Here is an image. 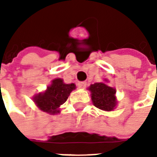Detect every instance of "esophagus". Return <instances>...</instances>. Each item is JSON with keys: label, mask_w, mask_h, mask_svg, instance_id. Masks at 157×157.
Masks as SVG:
<instances>
[{"label": "esophagus", "mask_w": 157, "mask_h": 157, "mask_svg": "<svg viewBox=\"0 0 157 157\" xmlns=\"http://www.w3.org/2000/svg\"><path fill=\"white\" fill-rule=\"evenodd\" d=\"M86 86V82L83 81L78 83V87L79 88V89H84Z\"/></svg>", "instance_id": "esophagus-1"}]
</instances>
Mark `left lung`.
<instances>
[{
    "mask_svg": "<svg viewBox=\"0 0 157 157\" xmlns=\"http://www.w3.org/2000/svg\"><path fill=\"white\" fill-rule=\"evenodd\" d=\"M105 82H100L92 84L88 90L91 93L92 101L97 108L106 112H111L115 109L117 105L116 90L109 86L106 82L107 79H104Z\"/></svg>",
    "mask_w": 157,
    "mask_h": 157,
    "instance_id": "8db88e82",
    "label": "left lung"
}]
</instances>
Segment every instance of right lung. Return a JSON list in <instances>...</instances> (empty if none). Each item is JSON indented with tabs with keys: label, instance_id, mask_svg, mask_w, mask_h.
I'll return each mask as SVG.
<instances>
[{
	"label": "right lung",
	"instance_id": "1",
	"mask_svg": "<svg viewBox=\"0 0 157 157\" xmlns=\"http://www.w3.org/2000/svg\"><path fill=\"white\" fill-rule=\"evenodd\" d=\"M75 89V84H65L62 78H57L52 79V84L47 86L45 91L35 94L33 101L41 111L57 114L60 113V105L67 100L70 94Z\"/></svg>",
	"mask_w": 157,
	"mask_h": 157
}]
</instances>
